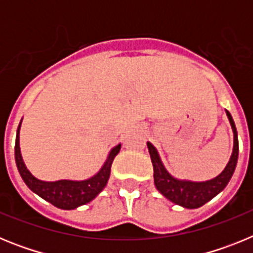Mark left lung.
Returning a JSON list of instances; mask_svg holds the SVG:
<instances>
[{
  "label": "left lung",
  "mask_w": 253,
  "mask_h": 253,
  "mask_svg": "<svg viewBox=\"0 0 253 253\" xmlns=\"http://www.w3.org/2000/svg\"><path fill=\"white\" fill-rule=\"evenodd\" d=\"M225 113H227L232 130H233V152H232V156L228 161L225 169L211 180L196 182V181L178 180V178L173 177L163 166L157 149L154 148L152 143L147 142L152 165H153L154 185L158 191L165 198L169 199V202L175 203L180 207L187 208V209H196L211 200L228 185L234 169H236L237 160H238V134H237L236 125H234L232 115L228 110H225Z\"/></svg>",
  "instance_id": "obj_1"
}]
</instances>
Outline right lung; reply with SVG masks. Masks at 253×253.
I'll use <instances>...</instances> for the list:
<instances>
[{
	"mask_svg": "<svg viewBox=\"0 0 253 253\" xmlns=\"http://www.w3.org/2000/svg\"><path fill=\"white\" fill-rule=\"evenodd\" d=\"M20 126H21V122H20L16 133L15 161H16L20 176L33 193H35L40 198L53 204L54 207L59 208V209L72 210L90 203L104 190V187L107 184V180L110 177L113 161L116 154L119 153L122 144H118L111 149L100 171L92 177L82 181H42L31 175V172L26 169L25 163L22 161L21 151H20Z\"/></svg>",
	"mask_w": 253,
	"mask_h": 253,
	"instance_id": "add662e5",
	"label": "right lung"
}]
</instances>
